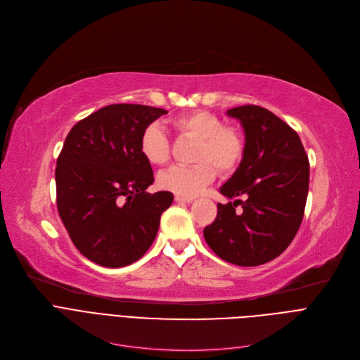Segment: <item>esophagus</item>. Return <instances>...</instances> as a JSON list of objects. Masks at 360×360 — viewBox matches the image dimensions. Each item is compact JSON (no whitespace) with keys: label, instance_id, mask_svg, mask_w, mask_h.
I'll return each mask as SVG.
<instances>
[{"label":"esophagus","instance_id":"obj_1","mask_svg":"<svg viewBox=\"0 0 360 360\" xmlns=\"http://www.w3.org/2000/svg\"><path fill=\"white\" fill-rule=\"evenodd\" d=\"M174 200H176V202H179V203H190V202H193V198H183V196H176V198H174Z\"/></svg>","mask_w":360,"mask_h":360}]
</instances>
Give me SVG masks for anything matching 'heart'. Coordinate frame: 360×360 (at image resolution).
<instances>
[{
    "mask_svg": "<svg viewBox=\"0 0 360 360\" xmlns=\"http://www.w3.org/2000/svg\"><path fill=\"white\" fill-rule=\"evenodd\" d=\"M172 128L181 136L196 139L193 165H174L158 177L161 188L177 196L193 198L212 183L217 168L221 174L234 173L245 154L243 134L207 110H193L174 117ZM141 155L151 165H164L170 161V141L158 124H150L139 139Z\"/></svg>",
    "mask_w": 360,
    "mask_h": 360,
    "instance_id": "1",
    "label": "heart"
}]
</instances>
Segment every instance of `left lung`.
<instances>
[{"label":"left lung","instance_id":"1","mask_svg":"<svg viewBox=\"0 0 360 360\" xmlns=\"http://www.w3.org/2000/svg\"><path fill=\"white\" fill-rule=\"evenodd\" d=\"M237 117L245 134V154L221 193L215 221L205 226L207 245L222 260L259 266L281 256L301 226L309 186V161L304 145L288 123L256 104L238 105ZM241 204L243 210L236 213Z\"/></svg>","mask_w":360,"mask_h":360}]
</instances>
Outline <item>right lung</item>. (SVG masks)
<instances>
[{
	"mask_svg": "<svg viewBox=\"0 0 360 360\" xmlns=\"http://www.w3.org/2000/svg\"><path fill=\"white\" fill-rule=\"evenodd\" d=\"M165 110L110 104L72 126L56 160V207L82 256L104 267L139 260L154 243L173 193H148L151 164L142 132Z\"/></svg>",
	"mask_w": 360,
	"mask_h": 360,
	"instance_id": "1",
	"label": "right lung"
}]
</instances>
